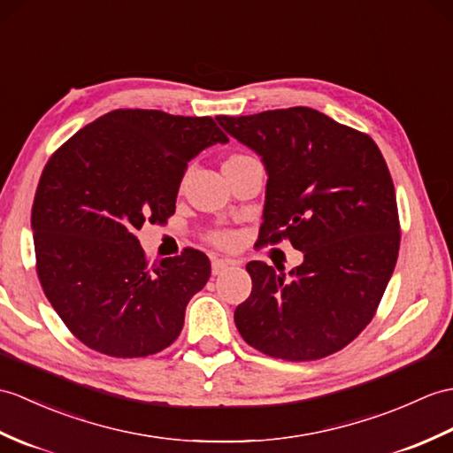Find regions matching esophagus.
Here are the masks:
<instances>
[{
  "mask_svg": "<svg viewBox=\"0 0 453 453\" xmlns=\"http://www.w3.org/2000/svg\"><path fill=\"white\" fill-rule=\"evenodd\" d=\"M234 265H235L234 260H226V258H214V260H212V274H214V276L224 274V272H226L229 266H234Z\"/></svg>",
  "mask_w": 453,
  "mask_h": 453,
  "instance_id": "34e87169",
  "label": "esophagus"
}]
</instances>
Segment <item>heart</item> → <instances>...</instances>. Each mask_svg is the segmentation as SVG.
Here are the masks:
<instances>
[{
    "label": "heart",
    "instance_id": "heart-1",
    "mask_svg": "<svg viewBox=\"0 0 453 453\" xmlns=\"http://www.w3.org/2000/svg\"><path fill=\"white\" fill-rule=\"evenodd\" d=\"M245 160H250V157L245 154H234L227 157L226 164H237V162H245ZM210 239H212V243H216L219 247H227L231 243V234H227V231H214V234L210 235Z\"/></svg>",
    "mask_w": 453,
    "mask_h": 453
}]
</instances>
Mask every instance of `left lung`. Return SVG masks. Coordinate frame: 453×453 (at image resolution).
<instances>
[{
    "instance_id": "8db88e82",
    "label": "left lung",
    "mask_w": 453,
    "mask_h": 453,
    "mask_svg": "<svg viewBox=\"0 0 453 453\" xmlns=\"http://www.w3.org/2000/svg\"><path fill=\"white\" fill-rule=\"evenodd\" d=\"M268 175L258 243L289 239L299 266L252 260V291L235 326L276 359L314 361L353 342L374 317L399 250L395 191L369 134L312 108L218 115Z\"/></svg>"
}]
</instances>
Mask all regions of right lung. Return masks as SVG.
I'll return each mask as SVG.
<instances>
[{
    "label": "right lung",
    "instance_id": "obj_1",
    "mask_svg": "<svg viewBox=\"0 0 453 453\" xmlns=\"http://www.w3.org/2000/svg\"><path fill=\"white\" fill-rule=\"evenodd\" d=\"M216 142L227 136L212 118L113 110L48 160L30 219L38 278L90 349L131 359L177 340L210 260L187 249L150 268L136 231L175 212L187 164Z\"/></svg>",
    "mask_w": 453,
    "mask_h": 453
}]
</instances>
